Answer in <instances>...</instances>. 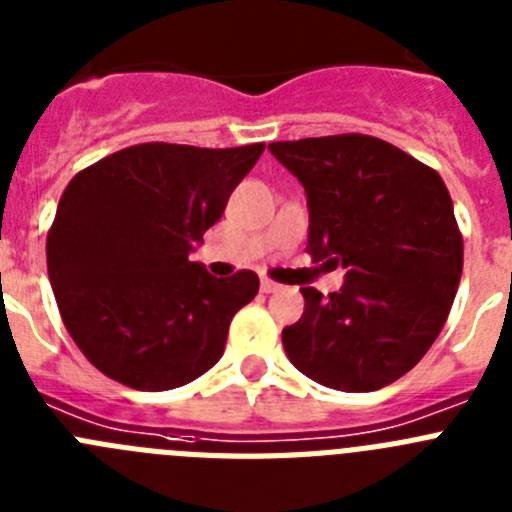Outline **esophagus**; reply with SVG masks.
<instances>
[{"mask_svg":"<svg viewBox=\"0 0 512 512\" xmlns=\"http://www.w3.org/2000/svg\"><path fill=\"white\" fill-rule=\"evenodd\" d=\"M279 289H282V284L271 282V279H261V292H264V295H274Z\"/></svg>","mask_w":512,"mask_h":512,"instance_id":"1","label":"esophagus"}]
</instances>
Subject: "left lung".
Returning <instances> with one entry per match:
<instances>
[{"mask_svg":"<svg viewBox=\"0 0 512 512\" xmlns=\"http://www.w3.org/2000/svg\"><path fill=\"white\" fill-rule=\"evenodd\" d=\"M305 187L315 261L346 269L338 292L302 287L305 312L282 330L312 382L372 392L408 374L449 318L464 243L441 176L372 135L271 143Z\"/></svg>","mask_w":512,"mask_h":512,"instance_id":"left-lung-1","label":"left lung"}]
</instances>
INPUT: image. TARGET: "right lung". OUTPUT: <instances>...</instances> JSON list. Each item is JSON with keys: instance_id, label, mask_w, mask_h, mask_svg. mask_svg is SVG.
Here are the masks:
<instances>
[{"instance_id": "1", "label": "right lung", "mask_w": 512, "mask_h": 512, "mask_svg": "<svg viewBox=\"0 0 512 512\" xmlns=\"http://www.w3.org/2000/svg\"><path fill=\"white\" fill-rule=\"evenodd\" d=\"M261 153L264 143H140L71 179L45 243L48 279L63 325L99 372L164 392L220 361L259 277L217 279L192 253Z\"/></svg>"}]
</instances>
